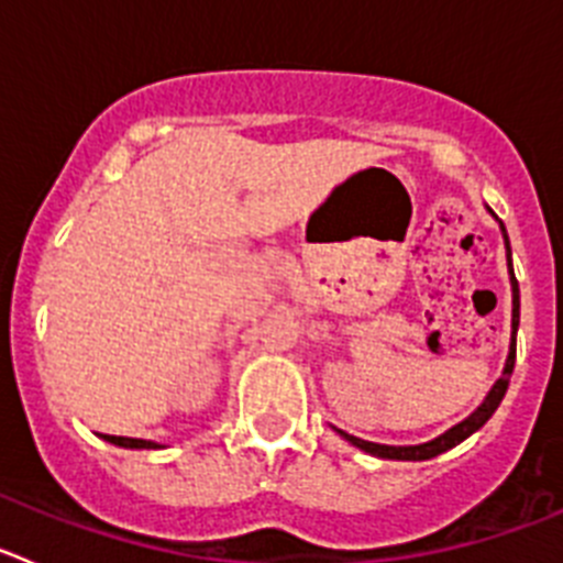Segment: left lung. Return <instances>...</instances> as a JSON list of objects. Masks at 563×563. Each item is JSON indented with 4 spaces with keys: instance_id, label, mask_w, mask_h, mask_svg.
Wrapping results in <instances>:
<instances>
[{
    "instance_id": "obj_1",
    "label": "left lung",
    "mask_w": 563,
    "mask_h": 563,
    "mask_svg": "<svg viewBox=\"0 0 563 563\" xmlns=\"http://www.w3.org/2000/svg\"><path fill=\"white\" fill-rule=\"evenodd\" d=\"M501 225V222H499ZM501 233H505V245H507V271H510V287H514V332H510V352H507V361H505V372H501L499 380L494 383V389L487 391V397L482 400L479 409L474 415H467L465 420L456 422L454 429H449L445 434L434 437L429 442H420V445H380V442H369V440H361V437H352L346 431L335 429L338 434L343 437L346 442H352L355 449L366 451L372 456H380V460H409V462H420V460H431V456H440L445 454L449 449L460 445L462 440L479 431L494 411L499 409L501 397L507 391V383H510V375H514V366H516V330H519V282H516V273H514V262H510V242H507V231L501 225Z\"/></svg>"
}]
</instances>
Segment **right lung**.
I'll return each mask as SVG.
<instances>
[{
  "mask_svg": "<svg viewBox=\"0 0 563 563\" xmlns=\"http://www.w3.org/2000/svg\"><path fill=\"white\" fill-rule=\"evenodd\" d=\"M103 440L112 442V445H121V449H161L157 442L134 440V437H112V434H103Z\"/></svg>",
  "mask_w": 563,
  "mask_h": 563,
  "instance_id": "obj_1",
  "label": "right lung"
}]
</instances>
